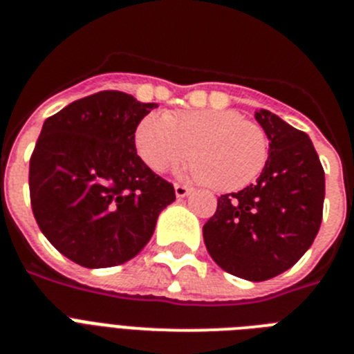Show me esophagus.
Returning a JSON list of instances; mask_svg holds the SVG:
<instances>
[{
	"label": "esophagus",
	"instance_id": "esophagus-1",
	"mask_svg": "<svg viewBox=\"0 0 354 354\" xmlns=\"http://www.w3.org/2000/svg\"><path fill=\"white\" fill-rule=\"evenodd\" d=\"M192 193V187L184 186V184H175V196L177 198H184V196H187Z\"/></svg>",
	"mask_w": 354,
	"mask_h": 354
}]
</instances>
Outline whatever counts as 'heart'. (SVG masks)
Wrapping results in <instances>:
<instances>
[{"label": "heart", "instance_id": "heart-1", "mask_svg": "<svg viewBox=\"0 0 354 354\" xmlns=\"http://www.w3.org/2000/svg\"><path fill=\"white\" fill-rule=\"evenodd\" d=\"M134 147L156 174L192 156L186 171L220 192H239L257 179L270 143L259 126L237 111L195 109L167 115L152 111L134 131Z\"/></svg>", "mask_w": 354, "mask_h": 354}]
</instances>
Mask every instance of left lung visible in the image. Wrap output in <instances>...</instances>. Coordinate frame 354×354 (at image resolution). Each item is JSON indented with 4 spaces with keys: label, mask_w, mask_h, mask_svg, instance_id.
Wrapping results in <instances>:
<instances>
[{
    "label": "left lung",
    "mask_w": 354,
    "mask_h": 354,
    "mask_svg": "<svg viewBox=\"0 0 354 354\" xmlns=\"http://www.w3.org/2000/svg\"><path fill=\"white\" fill-rule=\"evenodd\" d=\"M270 140L255 184L218 198L204 243L221 270L250 282L292 268L310 248L323 220L324 170L308 134L268 109L255 111Z\"/></svg>",
    "instance_id": "left-lung-1"
}]
</instances>
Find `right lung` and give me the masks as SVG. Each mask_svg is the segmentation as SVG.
<instances>
[{"instance_id":"add662e5","label":"right lung","mask_w":354,"mask_h":354,"mask_svg":"<svg viewBox=\"0 0 354 354\" xmlns=\"http://www.w3.org/2000/svg\"><path fill=\"white\" fill-rule=\"evenodd\" d=\"M156 106L104 90L44 122L30 159L31 209L49 243L76 264L97 270L136 257L175 200L134 147L136 126Z\"/></svg>"}]
</instances>
